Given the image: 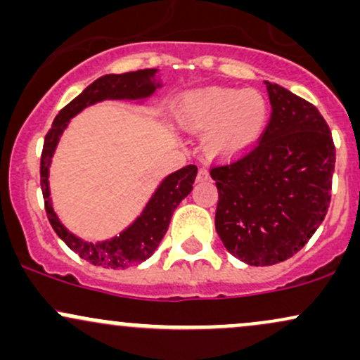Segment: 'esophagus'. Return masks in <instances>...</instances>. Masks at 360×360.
Instances as JSON below:
<instances>
[{
  "mask_svg": "<svg viewBox=\"0 0 360 360\" xmlns=\"http://www.w3.org/2000/svg\"><path fill=\"white\" fill-rule=\"evenodd\" d=\"M210 179V172L206 171V169H200L198 171V176H196V181L198 183H205V181Z\"/></svg>",
  "mask_w": 360,
  "mask_h": 360,
  "instance_id": "obj_1",
  "label": "esophagus"
}]
</instances>
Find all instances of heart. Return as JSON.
<instances>
[{"label":"heart","instance_id":"heart-1","mask_svg":"<svg viewBox=\"0 0 360 360\" xmlns=\"http://www.w3.org/2000/svg\"><path fill=\"white\" fill-rule=\"evenodd\" d=\"M269 118V105L255 89L205 88L184 93L174 122L191 134H205L203 148L214 160H233L257 142Z\"/></svg>","mask_w":360,"mask_h":360}]
</instances>
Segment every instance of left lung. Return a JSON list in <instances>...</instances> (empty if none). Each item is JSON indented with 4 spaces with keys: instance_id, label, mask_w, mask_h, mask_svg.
Returning <instances> with one entry per match:
<instances>
[{
    "instance_id": "obj_1",
    "label": "left lung",
    "mask_w": 360,
    "mask_h": 360,
    "mask_svg": "<svg viewBox=\"0 0 360 360\" xmlns=\"http://www.w3.org/2000/svg\"><path fill=\"white\" fill-rule=\"evenodd\" d=\"M272 113L257 146L213 167L214 229L225 249L249 266L283 262L323 221L332 196L335 146L311 103L266 81Z\"/></svg>"
}]
</instances>
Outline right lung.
Returning a JSON list of instances; mask_svg holds the SVG:
<instances>
[{"instance_id":"obj_1","label":"right lung","mask_w":360,"mask_h":360,"mask_svg":"<svg viewBox=\"0 0 360 360\" xmlns=\"http://www.w3.org/2000/svg\"><path fill=\"white\" fill-rule=\"evenodd\" d=\"M157 72H159L157 69H142V71L125 74H106L100 77L59 111L44 140L42 159H40V186H42L49 221L69 249L76 252L81 259L106 269H125L128 266L143 262L154 254L167 232L174 210L191 193L198 167L189 164L164 177L152 193L150 200L143 206L142 213L125 230H122L120 235L100 242H88L77 237L60 221L52 206L49 172L62 134L77 113L91 105L106 100L143 103L155 93V89L162 86Z\"/></svg>"}]
</instances>
